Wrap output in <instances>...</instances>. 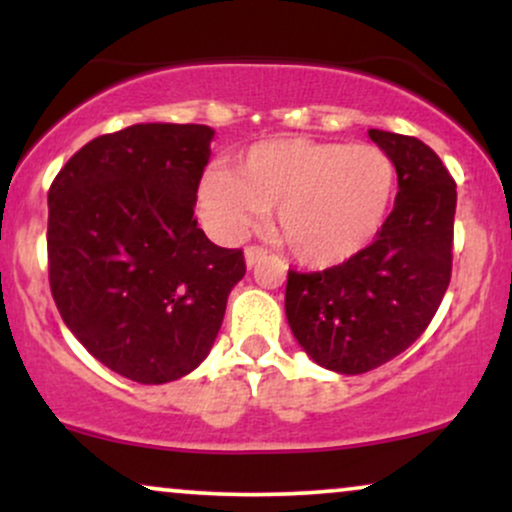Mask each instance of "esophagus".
<instances>
[{
  "label": "esophagus",
  "mask_w": 512,
  "mask_h": 512,
  "mask_svg": "<svg viewBox=\"0 0 512 512\" xmlns=\"http://www.w3.org/2000/svg\"><path fill=\"white\" fill-rule=\"evenodd\" d=\"M264 257H267V250L260 248V245H250V248H245V262H248V267H255V264L262 262Z\"/></svg>",
  "instance_id": "obj_1"
}]
</instances>
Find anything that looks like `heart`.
<instances>
[{
    "instance_id": "heart-1",
    "label": "heart",
    "mask_w": 512,
    "mask_h": 512,
    "mask_svg": "<svg viewBox=\"0 0 512 512\" xmlns=\"http://www.w3.org/2000/svg\"><path fill=\"white\" fill-rule=\"evenodd\" d=\"M397 168L375 144L281 137L252 144L233 173L214 168L199 185V214L236 240L274 209L276 238L305 267L354 260L383 231Z\"/></svg>"
}]
</instances>
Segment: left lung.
<instances>
[{
	"instance_id": "left-lung-1",
	"label": "left lung",
	"mask_w": 512,
	"mask_h": 512,
	"mask_svg": "<svg viewBox=\"0 0 512 512\" xmlns=\"http://www.w3.org/2000/svg\"><path fill=\"white\" fill-rule=\"evenodd\" d=\"M397 168L395 209L354 260L291 272L286 317L293 337L322 368L368 373L409 349L436 315L452 274L455 180L416 137L368 129Z\"/></svg>"
}]
</instances>
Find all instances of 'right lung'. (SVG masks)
Here are the masks:
<instances>
[{
    "label": "right lung",
    "mask_w": 512,
    "mask_h": 512,
    "mask_svg": "<svg viewBox=\"0 0 512 512\" xmlns=\"http://www.w3.org/2000/svg\"><path fill=\"white\" fill-rule=\"evenodd\" d=\"M214 129L146 122L103 134L48 192L50 291L64 325L103 366L161 385L209 354L243 250L197 228Z\"/></svg>",
    "instance_id": "obj_1"
}]
</instances>
